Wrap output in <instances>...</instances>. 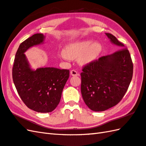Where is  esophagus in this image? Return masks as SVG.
<instances>
[{
  "label": "esophagus",
  "instance_id": "34e87169",
  "mask_svg": "<svg viewBox=\"0 0 146 146\" xmlns=\"http://www.w3.org/2000/svg\"><path fill=\"white\" fill-rule=\"evenodd\" d=\"M70 74H71V75L72 76H78L79 75V73H78L76 70H71V72H70Z\"/></svg>",
  "mask_w": 146,
  "mask_h": 146
}]
</instances>
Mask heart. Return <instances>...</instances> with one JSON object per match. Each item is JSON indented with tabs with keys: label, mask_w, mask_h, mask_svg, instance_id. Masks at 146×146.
<instances>
[{
	"label": "heart",
	"mask_w": 146,
	"mask_h": 146,
	"mask_svg": "<svg viewBox=\"0 0 146 146\" xmlns=\"http://www.w3.org/2000/svg\"><path fill=\"white\" fill-rule=\"evenodd\" d=\"M102 50V45L99 42L81 40L67 45L62 53L65 59L78 60L81 65H86L95 60Z\"/></svg>",
	"instance_id": "b5f03b06"
}]
</instances>
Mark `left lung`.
Listing matches in <instances>:
<instances>
[{
  "label": "left lung",
  "mask_w": 146,
  "mask_h": 146,
  "mask_svg": "<svg viewBox=\"0 0 146 146\" xmlns=\"http://www.w3.org/2000/svg\"><path fill=\"white\" fill-rule=\"evenodd\" d=\"M112 43L121 49L87 64L81 73V92L84 103L94 111H103L123 99L133 78V63L129 52L111 33Z\"/></svg>",
  "instance_id": "left-lung-1"
}]
</instances>
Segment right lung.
<instances>
[{
	"mask_svg": "<svg viewBox=\"0 0 146 146\" xmlns=\"http://www.w3.org/2000/svg\"><path fill=\"white\" fill-rule=\"evenodd\" d=\"M45 36L36 33L20 44L12 68L13 81L23 102L38 113H50L58 105L62 91L70 76L68 70L53 67L30 66L24 53L30 47L43 42Z\"/></svg>",
	"mask_w": 146,
	"mask_h": 146,
	"instance_id": "add662e5",
	"label": "right lung"
}]
</instances>
